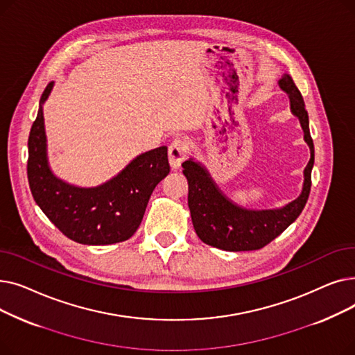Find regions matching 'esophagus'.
<instances>
[{
  "instance_id": "1",
  "label": "esophagus",
  "mask_w": 355,
  "mask_h": 355,
  "mask_svg": "<svg viewBox=\"0 0 355 355\" xmlns=\"http://www.w3.org/2000/svg\"><path fill=\"white\" fill-rule=\"evenodd\" d=\"M187 154H189V145L181 138L174 139L171 145L168 146V159H170V164L174 170L181 165V162L184 161L185 157H187Z\"/></svg>"
}]
</instances>
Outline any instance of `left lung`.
<instances>
[{
  "instance_id": "8db88e82",
  "label": "left lung",
  "mask_w": 355,
  "mask_h": 355,
  "mask_svg": "<svg viewBox=\"0 0 355 355\" xmlns=\"http://www.w3.org/2000/svg\"><path fill=\"white\" fill-rule=\"evenodd\" d=\"M291 99L293 115L301 121L305 141L311 148V159L305 168V182L301 196L288 206L276 210H246L227 200L211 181L204 168L189 159L182 162V173L189 181V207L197 236L206 245L229 252L259 250L269 245L297 218L311 191L313 166V141L309 134L308 112L304 98L289 74L279 80Z\"/></svg>"
}]
</instances>
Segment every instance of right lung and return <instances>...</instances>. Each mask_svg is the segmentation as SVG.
Masks as SVG:
<instances>
[{"mask_svg":"<svg viewBox=\"0 0 355 355\" xmlns=\"http://www.w3.org/2000/svg\"><path fill=\"white\" fill-rule=\"evenodd\" d=\"M28 137L27 177L34 201L66 237L82 245H112L128 240L139 227L157 184L170 173L166 146L137 157L115 178L80 189L54 177L47 164L42 103Z\"/></svg>","mask_w":355,"mask_h":355,"instance_id":"obj_1","label":"right lung"}]
</instances>
